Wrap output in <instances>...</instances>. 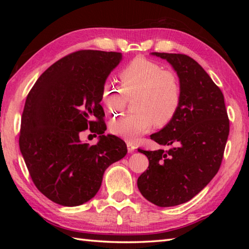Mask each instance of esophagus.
<instances>
[{
	"label": "esophagus",
	"instance_id": "obj_1",
	"mask_svg": "<svg viewBox=\"0 0 249 249\" xmlns=\"http://www.w3.org/2000/svg\"><path fill=\"white\" fill-rule=\"evenodd\" d=\"M135 149H136V146L133 143H131V142H127V151H128V153H134Z\"/></svg>",
	"mask_w": 249,
	"mask_h": 249
}]
</instances>
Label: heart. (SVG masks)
I'll return each instance as SVG.
<instances>
[{
    "label": "heart",
    "mask_w": 249,
    "mask_h": 249,
    "mask_svg": "<svg viewBox=\"0 0 249 249\" xmlns=\"http://www.w3.org/2000/svg\"><path fill=\"white\" fill-rule=\"evenodd\" d=\"M120 78L125 96H136L133 103L136 113L111 122L110 131L114 136L136 141L147 133L154 123L162 127L174 119L182 97L176 73L165 71L154 61L137 57L122 70ZM124 95L111 81L103 84L102 99L110 114H116L124 109Z\"/></svg>",
    "instance_id": "heart-1"
}]
</instances>
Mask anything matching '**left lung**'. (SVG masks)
<instances>
[{"instance_id": "8db88e82", "label": "left lung", "mask_w": 249, "mask_h": 249, "mask_svg": "<svg viewBox=\"0 0 249 249\" xmlns=\"http://www.w3.org/2000/svg\"><path fill=\"white\" fill-rule=\"evenodd\" d=\"M151 54L172 66L182 97L174 119L151 135L158 144L177 145L166 153L139 149L149 160V167L137 185L146 200L167 208L193 199L218 172L229 120L220 89L194 59L178 53Z\"/></svg>"}]
</instances>
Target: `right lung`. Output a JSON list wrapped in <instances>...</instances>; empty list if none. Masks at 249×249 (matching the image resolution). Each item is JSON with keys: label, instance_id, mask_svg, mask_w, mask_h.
Listing matches in <instances>:
<instances>
[{"label": "right lung", "instance_id": "obj_1", "mask_svg": "<svg viewBox=\"0 0 249 249\" xmlns=\"http://www.w3.org/2000/svg\"><path fill=\"white\" fill-rule=\"evenodd\" d=\"M122 59L120 52H73L51 65L26 97L21 154L37 189L57 204L77 206L91 200L106 169L127 153L123 140L104 135L100 106L103 84ZM89 127L100 135L95 146L80 140Z\"/></svg>", "mask_w": 249, "mask_h": 249}]
</instances>
